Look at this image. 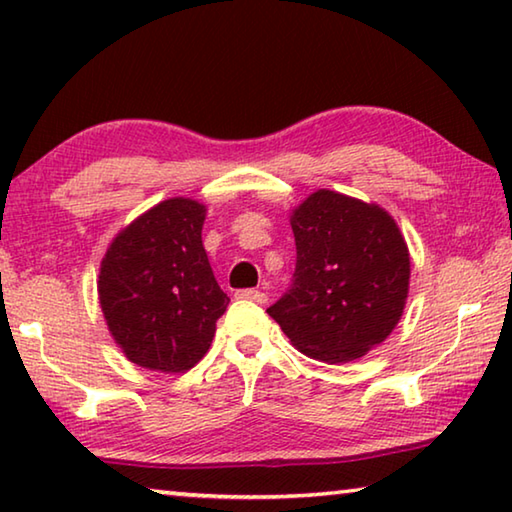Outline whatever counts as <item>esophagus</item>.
Listing matches in <instances>:
<instances>
[{
  "label": "esophagus",
  "mask_w": 512,
  "mask_h": 512,
  "mask_svg": "<svg viewBox=\"0 0 512 512\" xmlns=\"http://www.w3.org/2000/svg\"><path fill=\"white\" fill-rule=\"evenodd\" d=\"M237 298L253 300V302H257V305H264V302L268 300V298H266V293L257 291V289H241V291H237Z\"/></svg>",
  "instance_id": "34e87169"
}]
</instances>
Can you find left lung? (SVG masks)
Listing matches in <instances>:
<instances>
[{
  "mask_svg": "<svg viewBox=\"0 0 512 512\" xmlns=\"http://www.w3.org/2000/svg\"><path fill=\"white\" fill-rule=\"evenodd\" d=\"M296 273L289 293L268 307L307 357L348 363L391 336L409 298L411 257L384 207L332 189L291 210Z\"/></svg>",
  "mask_w": 512,
  "mask_h": 512,
  "instance_id": "8db88e82",
  "label": "left lung"
}]
</instances>
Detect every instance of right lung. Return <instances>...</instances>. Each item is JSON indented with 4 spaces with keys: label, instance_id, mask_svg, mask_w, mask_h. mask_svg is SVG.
Here are the masks:
<instances>
[{
    "label": "right lung",
    "instance_id": "right-lung-1",
    "mask_svg": "<svg viewBox=\"0 0 512 512\" xmlns=\"http://www.w3.org/2000/svg\"><path fill=\"white\" fill-rule=\"evenodd\" d=\"M205 214L194 198H167L121 228L101 259L103 318L137 366L176 375L210 350L230 298L203 248Z\"/></svg>",
    "mask_w": 512,
    "mask_h": 512
}]
</instances>
